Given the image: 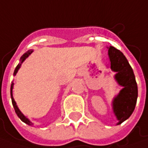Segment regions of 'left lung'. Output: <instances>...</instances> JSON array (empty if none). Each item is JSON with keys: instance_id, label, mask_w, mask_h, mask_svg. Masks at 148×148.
I'll return each instance as SVG.
<instances>
[{"instance_id": "left-lung-1", "label": "left lung", "mask_w": 148, "mask_h": 148, "mask_svg": "<svg viewBox=\"0 0 148 148\" xmlns=\"http://www.w3.org/2000/svg\"><path fill=\"white\" fill-rule=\"evenodd\" d=\"M110 68L116 72L114 79L123 88L112 100V110L119 120L118 125L128 119L137 103L138 85L132 67L123 54L114 48L108 47Z\"/></svg>"}]
</instances>
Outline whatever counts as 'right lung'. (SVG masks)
<instances>
[{"label": "right lung", "mask_w": 148, "mask_h": 148, "mask_svg": "<svg viewBox=\"0 0 148 148\" xmlns=\"http://www.w3.org/2000/svg\"><path fill=\"white\" fill-rule=\"evenodd\" d=\"M33 52V50L32 49H30V50H28L26 53H25L24 55L21 57V62L18 64V65L16 66V69H15V71H14V75H16V73L18 72V70H19V69L21 68V64H22L23 62L25 61V60L29 56L31 53ZM13 86H14V83H12L11 84V86H10V96H11V101H12V104H13V107H14V108H15V111H16V113L17 114V116L20 118V119L22 121V122H24L25 123H26V124H28V125H33V123L29 121V119H27L24 114H23L22 112L20 111V109H19V108L17 107V105H16V101H15V99H14V98H13V95H12V89H13Z\"/></svg>", "instance_id": "1"}]
</instances>
